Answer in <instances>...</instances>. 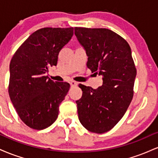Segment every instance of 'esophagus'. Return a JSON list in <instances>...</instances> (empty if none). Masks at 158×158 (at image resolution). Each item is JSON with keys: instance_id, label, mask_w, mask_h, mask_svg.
I'll use <instances>...</instances> for the list:
<instances>
[{"instance_id": "esophagus-1", "label": "esophagus", "mask_w": 158, "mask_h": 158, "mask_svg": "<svg viewBox=\"0 0 158 158\" xmlns=\"http://www.w3.org/2000/svg\"><path fill=\"white\" fill-rule=\"evenodd\" d=\"M70 85H71V86H76V85H77V81H70Z\"/></svg>"}]
</instances>
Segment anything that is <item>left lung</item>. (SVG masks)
Here are the masks:
<instances>
[{"mask_svg": "<svg viewBox=\"0 0 158 158\" xmlns=\"http://www.w3.org/2000/svg\"><path fill=\"white\" fill-rule=\"evenodd\" d=\"M75 35L88 56L87 66L102 77L97 89L81 84V99L76 101L81 124L88 131L102 134L122 119L134 95L137 70L129 44L106 28L75 27Z\"/></svg>", "mask_w": 158, "mask_h": 158, "instance_id": "8db88e82", "label": "left lung"}]
</instances>
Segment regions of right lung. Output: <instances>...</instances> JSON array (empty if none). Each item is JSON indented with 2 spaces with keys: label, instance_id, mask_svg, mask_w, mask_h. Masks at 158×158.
Returning <instances> with one entry per match:
<instances>
[{
  "label": "right lung",
  "instance_id": "obj_1",
  "mask_svg": "<svg viewBox=\"0 0 158 158\" xmlns=\"http://www.w3.org/2000/svg\"><path fill=\"white\" fill-rule=\"evenodd\" d=\"M73 35V27L40 29L20 46L10 61L9 95L30 128L44 129L57 119L70 84L53 81L45 74L49 67L56 66L59 52Z\"/></svg>",
  "mask_w": 158,
  "mask_h": 158
}]
</instances>
